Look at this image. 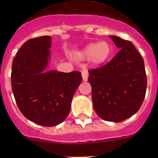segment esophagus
Instances as JSON below:
<instances>
[{
    "label": "esophagus",
    "mask_w": 158,
    "mask_h": 158,
    "mask_svg": "<svg viewBox=\"0 0 158 158\" xmlns=\"http://www.w3.org/2000/svg\"><path fill=\"white\" fill-rule=\"evenodd\" d=\"M82 78H83L84 81H88V77H89V73H88L87 70H83L81 72Z\"/></svg>",
    "instance_id": "34e87169"
}]
</instances>
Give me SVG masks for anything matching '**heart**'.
Listing matches in <instances>:
<instances>
[{"label":"heart","instance_id":"heart-1","mask_svg":"<svg viewBox=\"0 0 158 158\" xmlns=\"http://www.w3.org/2000/svg\"><path fill=\"white\" fill-rule=\"evenodd\" d=\"M112 54V46L107 41L91 43L76 54V58L80 60L89 59L92 63L100 65L105 63Z\"/></svg>","mask_w":158,"mask_h":158}]
</instances>
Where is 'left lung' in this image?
Returning a JSON list of instances; mask_svg holds the SVG:
<instances>
[{
    "label": "left lung",
    "mask_w": 158,
    "mask_h": 158,
    "mask_svg": "<svg viewBox=\"0 0 158 158\" xmlns=\"http://www.w3.org/2000/svg\"><path fill=\"white\" fill-rule=\"evenodd\" d=\"M110 38L120 51L104 66L89 70L88 81L96 114L106 121L118 123L139 110L147 78L144 60L132 43L115 35Z\"/></svg>",
    "instance_id": "left-lung-1"
}]
</instances>
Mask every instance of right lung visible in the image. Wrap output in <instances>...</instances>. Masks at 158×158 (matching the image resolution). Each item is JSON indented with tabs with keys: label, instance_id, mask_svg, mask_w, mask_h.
Returning <instances> with one entry per match:
<instances>
[{
	"label": "right lung",
	"instance_id": "1",
	"mask_svg": "<svg viewBox=\"0 0 158 158\" xmlns=\"http://www.w3.org/2000/svg\"><path fill=\"white\" fill-rule=\"evenodd\" d=\"M51 46L48 35L25 42L12 61L11 73L12 93L19 111L27 119L44 127L56 126L65 120L82 81L78 71L46 72Z\"/></svg>",
	"mask_w": 158,
	"mask_h": 158
}]
</instances>
